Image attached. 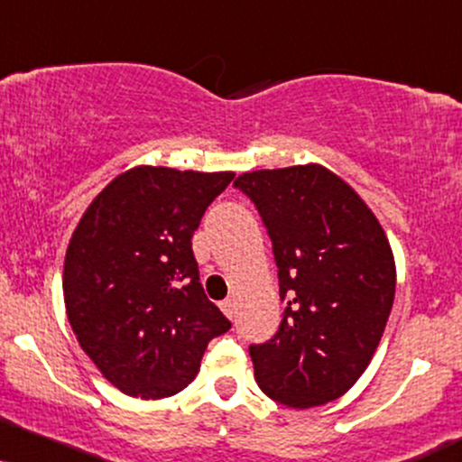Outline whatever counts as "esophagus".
Listing matches in <instances>:
<instances>
[{"label":"esophagus","instance_id":"34e87169","mask_svg":"<svg viewBox=\"0 0 462 462\" xmlns=\"http://www.w3.org/2000/svg\"><path fill=\"white\" fill-rule=\"evenodd\" d=\"M219 308L224 310V314L227 316V319H232V316H235V301H232V299H226V301H221Z\"/></svg>","mask_w":462,"mask_h":462}]
</instances>
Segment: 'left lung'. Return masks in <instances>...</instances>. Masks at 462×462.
Listing matches in <instances>:
<instances>
[{"label": "left lung", "mask_w": 462, "mask_h": 462, "mask_svg": "<svg viewBox=\"0 0 462 462\" xmlns=\"http://www.w3.org/2000/svg\"><path fill=\"white\" fill-rule=\"evenodd\" d=\"M273 243L280 329L252 344L255 383L292 409L340 398L379 346L396 263L379 219L357 191L319 163L245 171L235 180Z\"/></svg>", "instance_id": "obj_1"}]
</instances>
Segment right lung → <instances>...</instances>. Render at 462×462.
Instances as JSON below:
<instances>
[{
	"mask_svg": "<svg viewBox=\"0 0 462 462\" xmlns=\"http://www.w3.org/2000/svg\"><path fill=\"white\" fill-rule=\"evenodd\" d=\"M235 171L137 165L92 199L64 258L66 316L126 396H174L230 320L204 294L191 236Z\"/></svg>",
	"mask_w": 462,
	"mask_h": 462,
	"instance_id": "right-lung-1",
	"label": "right lung"
}]
</instances>
